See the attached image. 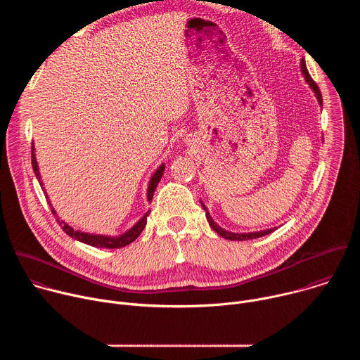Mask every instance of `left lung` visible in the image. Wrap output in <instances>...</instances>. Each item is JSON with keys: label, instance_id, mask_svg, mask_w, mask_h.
I'll list each match as a JSON object with an SVG mask.
<instances>
[{"label": "left lung", "instance_id": "1", "mask_svg": "<svg viewBox=\"0 0 360 360\" xmlns=\"http://www.w3.org/2000/svg\"><path fill=\"white\" fill-rule=\"evenodd\" d=\"M300 68H302V74H303V77H304V79H306V82L309 84V86L314 89V92H315V95H316V98H318V101H319V104H321V107H322V102H323V99H322V94H321V89H319V86L316 85V82L312 79V77L309 75V72H307V68H306V63H304V60H302L300 61ZM200 205H202V208L205 210V215H207V219H208V222H210V225H211V228L218 233V235H221L222 238H225V239H229V240H248V239H256V238H261V236H265V235H268V233H271V232H274V231H276V228H271V229H265V231H259V232H249V233H233V232H228V231H225V229H222L214 219H212V217L210 215V212H208V210H207V207H205V205L200 202Z\"/></svg>", "mask_w": 360, "mask_h": 360}]
</instances>
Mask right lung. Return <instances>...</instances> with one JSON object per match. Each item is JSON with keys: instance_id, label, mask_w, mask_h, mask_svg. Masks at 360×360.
Masks as SVG:
<instances>
[{"instance_id": "1", "label": "right lung", "mask_w": 360, "mask_h": 360, "mask_svg": "<svg viewBox=\"0 0 360 360\" xmlns=\"http://www.w3.org/2000/svg\"><path fill=\"white\" fill-rule=\"evenodd\" d=\"M31 150H32V152H31L32 169H34V172H35L37 179L39 181V185H42V184H41V176H39V172H38V164H37L35 153H34V146H31ZM164 169H165V165H161V167L155 171V174L152 175V178H150V181H149L148 192H146V198H148L149 202L152 200L153 192H155L157 185H158V182L161 181V178H162V175H164ZM51 211H53L54 215L57 214V212L54 211V208H51ZM149 212H150V211H148L129 231H127L125 233H122V235H120V236H104V235L85 233V232H81V231H74V229H72L71 226H68L64 221H61V222H60V219H57V221L60 222L63 231H64L68 236H71V238H74V239H77V240H79V242H84V243H86V245L95 246V248L117 249V248H122V246L129 245L131 242H134V240L141 235V232L143 231V228H145V225H146V217L149 215Z\"/></svg>"}]
</instances>
